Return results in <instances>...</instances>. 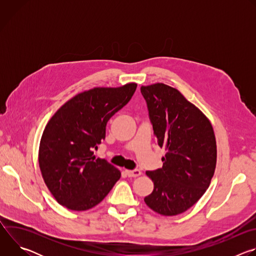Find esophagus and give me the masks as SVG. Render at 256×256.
<instances>
[{"mask_svg": "<svg viewBox=\"0 0 256 256\" xmlns=\"http://www.w3.org/2000/svg\"><path fill=\"white\" fill-rule=\"evenodd\" d=\"M126 175L128 177H138V176H140L142 174V172L140 170H138V169H136V170H126Z\"/></svg>", "mask_w": 256, "mask_h": 256, "instance_id": "34e87169", "label": "esophagus"}]
</instances>
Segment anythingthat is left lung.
<instances>
[{
	"label": "left lung",
	"instance_id": "obj_1",
	"mask_svg": "<svg viewBox=\"0 0 256 256\" xmlns=\"http://www.w3.org/2000/svg\"><path fill=\"white\" fill-rule=\"evenodd\" d=\"M158 144L166 151L163 166L146 174L154 182L144 202L163 216L192 208L206 192L216 163V144L208 118L177 89L163 83L140 87Z\"/></svg>",
	"mask_w": 256,
	"mask_h": 256
}]
</instances>
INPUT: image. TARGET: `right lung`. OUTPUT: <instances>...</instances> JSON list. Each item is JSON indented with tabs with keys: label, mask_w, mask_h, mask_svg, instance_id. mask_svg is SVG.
I'll use <instances>...</instances> for the list:
<instances>
[{
	"label": "right lung",
	"mask_w": 256,
	"mask_h": 256,
	"mask_svg": "<svg viewBox=\"0 0 256 256\" xmlns=\"http://www.w3.org/2000/svg\"><path fill=\"white\" fill-rule=\"evenodd\" d=\"M136 83L96 87L66 102L48 122L38 162L46 184L56 202L72 210L98 204L120 178V172L94 149L105 138L107 122L132 97Z\"/></svg>",
	"instance_id": "right-lung-1"
}]
</instances>
